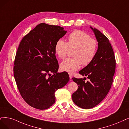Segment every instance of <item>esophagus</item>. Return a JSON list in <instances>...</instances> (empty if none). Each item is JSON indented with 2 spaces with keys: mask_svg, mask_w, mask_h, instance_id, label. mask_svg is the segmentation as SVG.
I'll return each mask as SVG.
<instances>
[{
  "mask_svg": "<svg viewBox=\"0 0 129 129\" xmlns=\"http://www.w3.org/2000/svg\"><path fill=\"white\" fill-rule=\"evenodd\" d=\"M69 77H70V79H71L72 78V77H73V75H72V74H71V73H69Z\"/></svg>",
  "mask_w": 129,
  "mask_h": 129,
  "instance_id": "esophagus-1",
  "label": "esophagus"
}]
</instances>
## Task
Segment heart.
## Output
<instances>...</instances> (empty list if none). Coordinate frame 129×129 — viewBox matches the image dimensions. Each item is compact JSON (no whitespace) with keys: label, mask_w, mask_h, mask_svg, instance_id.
<instances>
[{"label":"heart","mask_w":129,"mask_h":129,"mask_svg":"<svg viewBox=\"0 0 129 129\" xmlns=\"http://www.w3.org/2000/svg\"><path fill=\"white\" fill-rule=\"evenodd\" d=\"M97 41L84 31L75 30L68 36V42L59 39L55 46L56 55L60 58H64L69 49L75 48L73 58H66L60 64L62 71L73 73L79 70L81 64L87 66L94 59L97 50Z\"/></svg>","instance_id":"b5f03b06"}]
</instances>
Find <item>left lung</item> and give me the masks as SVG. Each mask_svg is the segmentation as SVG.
I'll return each instance as SVG.
<instances>
[{
    "mask_svg": "<svg viewBox=\"0 0 129 129\" xmlns=\"http://www.w3.org/2000/svg\"><path fill=\"white\" fill-rule=\"evenodd\" d=\"M98 42L97 53L90 64L79 71L87 76L90 81L73 78L78 84V90L72 95L74 103L83 109L97 106L106 96L111 88L115 71L116 61L112 46L108 38L102 32L90 26Z\"/></svg>",
    "mask_w": 129,
    "mask_h": 129,
    "instance_id": "left-lung-1",
    "label": "left lung"
}]
</instances>
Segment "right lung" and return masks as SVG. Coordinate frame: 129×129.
<instances>
[{
	"mask_svg": "<svg viewBox=\"0 0 129 129\" xmlns=\"http://www.w3.org/2000/svg\"><path fill=\"white\" fill-rule=\"evenodd\" d=\"M67 32L59 26L41 23L24 37L14 61V76L19 91L31 106L46 109L55 103V92L69 82L66 72L57 73L56 42ZM51 72L54 74L48 77Z\"/></svg>",
	"mask_w": 129,
	"mask_h": 129,
	"instance_id": "right-lung-1",
	"label": "right lung"
}]
</instances>
